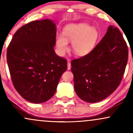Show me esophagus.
<instances>
[{"label": "esophagus", "instance_id": "esophagus-1", "mask_svg": "<svg viewBox=\"0 0 133 133\" xmlns=\"http://www.w3.org/2000/svg\"><path fill=\"white\" fill-rule=\"evenodd\" d=\"M71 69V62H70V59H69L68 61V69L69 70Z\"/></svg>", "mask_w": 133, "mask_h": 133}]
</instances>
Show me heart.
I'll return each instance as SVG.
<instances>
[{
  "label": "heart",
  "instance_id": "obj_1",
  "mask_svg": "<svg viewBox=\"0 0 133 133\" xmlns=\"http://www.w3.org/2000/svg\"><path fill=\"white\" fill-rule=\"evenodd\" d=\"M99 34L95 28L85 23L69 24L64 29L63 36L58 35L56 45L59 56L64 55L71 41V49L77 56H85L92 51L97 43Z\"/></svg>",
  "mask_w": 133,
  "mask_h": 133
}]
</instances>
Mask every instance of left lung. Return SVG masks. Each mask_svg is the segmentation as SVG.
Wrapping results in <instances>:
<instances>
[{
  "label": "left lung",
  "instance_id": "obj_1",
  "mask_svg": "<svg viewBox=\"0 0 133 133\" xmlns=\"http://www.w3.org/2000/svg\"><path fill=\"white\" fill-rule=\"evenodd\" d=\"M128 49L119 30L112 25L89 54L71 61L74 89L82 100L94 103L117 89L124 74Z\"/></svg>",
  "mask_w": 133,
  "mask_h": 133
}]
</instances>
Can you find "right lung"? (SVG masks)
<instances>
[{"mask_svg":"<svg viewBox=\"0 0 133 133\" xmlns=\"http://www.w3.org/2000/svg\"><path fill=\"white\" fill-rule=\"evenodd\" d=\"M56 25L51 20L34 21L16 31L7 51L15 89L30 103H42L56 92L67 60L55 53Z\"/></svg>","mask_w":133,"mask_h":133,"instance_id":"right-lung-1","label":"right lung"}]
</instances>
